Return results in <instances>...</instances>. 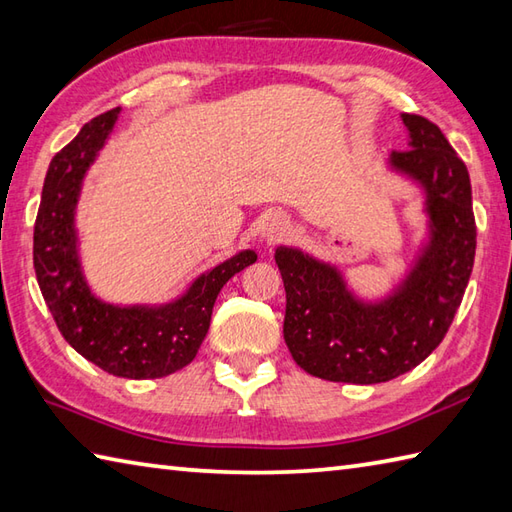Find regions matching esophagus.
I'll list each match as a JSON object with an SVG mask.
<instances>
[{
    "label": "esophagus",
    "instance_id": "obj_1",
    "mask_svg": "<svg viewBox=\"0 0 512 512\" xmlns=\"http://www.w3.org/2000/svg\"><path fill=\"white\" fill-rule=\"evenodd\" d=\"M289 229H291L289 218L285 214L274 212V214L265 216L263 225H260V238H263L267 245L278 243V241H283V238L289 234Z\"/></svg>",
    "mask_w": 512,
    "mask_h": 512
}]
</instances>
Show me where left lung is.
Masks as SVG:
<instances>
[{"instance_id": "obj_1", "label": "left lung", "mask_w": 512, "mask_h": 512, "mask_svg": "<svg viewBox=\"0 0 512 512\" xmlns=\"http://www.w3.org/2000/svg\"><path fill=\"white\" fill-rule=\"evenodd\" d=\"M409 150L387 170L422 194L424 236L387 294L364 296L329 260L276 247L287 294L285 342L300 369L329 382L380 384L415 369L442 342L475 260L471 179L442 130L402 112Z\"/></svg>"}]
</instances>
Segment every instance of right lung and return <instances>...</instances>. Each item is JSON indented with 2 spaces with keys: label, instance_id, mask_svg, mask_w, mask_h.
Masks as SVG:
<instances>
[{
  "label": "right lung",
  "instance_id": "obj_1",
  "mask_svg": "<svg viewBox=\"0 0 512 512\" xmlns=\"http://www.w3.org/2000/svg\"><path fill=\"white\" fill-rule=\"evenodd\" d=\"M119 114L121 108L110 110L83 125L50 161L35 223V274L61 336L83 358L117 378H165L196 358L218 291L258 256L254 249H241L198 274L183 294L156 305H117L92 291L79 256L77 205Z\"/></svg>",
  "mask_w": 512,
  "mask_h": 512
}]
</instances>
